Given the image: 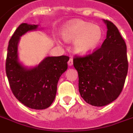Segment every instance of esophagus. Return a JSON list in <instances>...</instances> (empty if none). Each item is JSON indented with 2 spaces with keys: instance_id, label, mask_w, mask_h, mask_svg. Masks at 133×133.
Segmentation results:
<instances>
[{
  "instance_id": "obj_1",
  "label": "esophagus",
  "mask_w": 133,
  "mask_h": 133,
  "mask_svg": "<svg viewBox=\"0 0 133 133\" xmlns=\"http://www.w3.org/2000/svg\"><path fill=\"white\" fill-rule=\"evenodd\" d=\"M68 64L69 66H72L73 65V59L72 58H70L68 62Z\"/></svg>"
}]
</instances>
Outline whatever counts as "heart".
I'll return each instance as SVG.
<instances>
[{"label":"heart","instance_id":"obj_1","mask_svg":"<svg viewBox=\"0 0 133 133\" xmlns=\"http://www.w3.org/2000/svg\"><path fill=\"white\" fill-rule=\"evenodd\" d=\"M63 39L73 42V50L77 55L85 56L93 53L101 44L103 31L99 26L76 20L67 24L62 31Z\"/></svg>","mask_w":133,"mask_h":133}]
</instances>
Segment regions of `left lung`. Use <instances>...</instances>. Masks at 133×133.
Segmentation results:
<instances>
[{"mask_svg":"<svg viewBox=\"0 0 133 133\" xmlns=\"http://www.w3.org/2000/svg\"><path fill=\"white\" fill-rule=\"evenodd\" d=\"M107 25V37L101 47L86 57H76L73 66L78 73L81 96L89 104L103 107L120 94L128 74L127 47L112 22Z\"/></svg>","mask_w":133,"mask_h":133,"instance_id":"1","label":"left lung"}]
</instances>
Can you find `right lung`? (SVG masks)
I'll return each instance as SVG.
<instances>
[{"label":"right lung","instance_id":"1","mask_svg":"<svg viewBox=\"0 0 133 133\" xmlns=\"http://www.w3.org/2000/svg\"><path fill=\"white\" fill-rule=\"evenodd\" d=\"M39 24L19 25L8 42L5 72L16 98L34 109L48 108L53 102L61 75L68 69L69 57H46L37 65L24 66L18 60V45L21 36L38 29Z\"/></svg>","mask_w":133,"mask_h":133}]
</instances>
